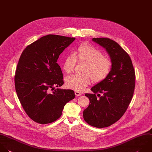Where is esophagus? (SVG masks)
Returning a JSON list of instances; mask_svg holds the SVG:
<instances>
[{"label":"esophagus","mask_w":152,"mask_h":152,"mask_svg":"<svg viewBox=\"0 0 152 152\" xmlns=\"http://www.w3.org/2000/svg\"><path fill=\"white\" fill-rule=\"evenodd\" d=\"M75 94L76 96H81L82 94L81 93H80L79 91H75Z\"/></svg>","instance_id":"obj_1"}]
</instances>
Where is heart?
Returning <instances> with one entry per match:
<instances>
[{"label": "heart", "instance_id": "b5f03b06", "mask_svg": "<svg viewBox=\"0 0 152 152\" xmlns=\"http://www.w3.org/2000/svg\"><path fill=\"white\" fill-rule=\"evenodd\" d=\"M76 62L84 64L82 75H73L66 79L68 88L77 91H83L91 82L99 83L105 80L109 74L112 61L108 56H104L102 52L94 47L82 44L77 49L75 54H69L65 59L63 65L64 71L71 73Z\"/></svg>", "mask_w": 152, "mask_h": 152}]
</instances>
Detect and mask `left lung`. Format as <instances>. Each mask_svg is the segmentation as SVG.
Instances as JSON below:
<instances>
[{
  "mask_svg": "<svg viewBox=\"0 0 152 152\" xmlns=\"http://www.w3.org/2000/svg\"><path fill=\"white\" fill-rule=\"evenodd\" d=\"M93 41L106 49L112 63L107 78L91 88L93 94H85L90 104L83 112L84 119L100 128L112 125L126 112L133 96L135 74L129 55L115 41L103 37Z\"/></svg>",
  "mask_w": 152,
  "mask_h": 152,
  "instance_id": "left-lung-1",
  "label": "left lung"
}]
</instances>
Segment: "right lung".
I'll list each match as a JSON object with an SVG mask.
<instances>
[{"label": "right lung", "mask_w": 152, "mask_h": 152, "mask_svg": "<svg viewBox=\"0 0 152 152\" xmlns=\"http://www.w3.org/2000/svg\"><path fill=\"white\" fill-rule=\"evenodd\" d=\"M75 39L49 34L27 46L20 56L14 78L15 90L24 110L37 123L56 121L66 103L75 98L72 90H55L64 84L57 61ZM51 90L54 91L50 93Z\"/></svg>", "instance_id": "add662e5"}]
</instances>
